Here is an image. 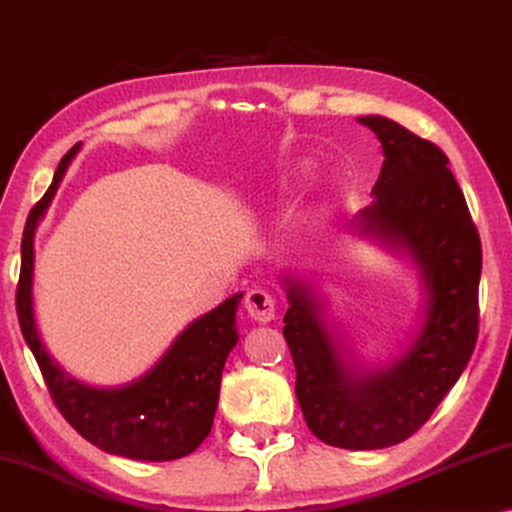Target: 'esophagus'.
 <instances>
[{"label": "esophagus", "instance_id": "34e87169", "mask_svg": "<svg viewBox=\"0 0 512 512\" xmlns=\"http://www.w3.org/2000/svg\"><path fill=\"white\" fill-rule=\"evenodd\" d=\"M244 307H247L249 317L258 324H268L277 314V300L268 289H251L244 296Z\"/></svg>", "mask_w": 512, "mask_h": 512}]
</instances>
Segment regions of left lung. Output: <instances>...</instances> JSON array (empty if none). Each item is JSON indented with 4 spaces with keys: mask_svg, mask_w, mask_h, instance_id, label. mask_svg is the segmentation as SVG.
I'll list each match as a JSON object with an SVG mask.
<instances>
[{
    "mask_svg": "<svg viewBox=\"0 0 512 512\" xmlns=\"http://www.w3.org/2000/svg\"><path fill=\"white\" fill-rule=\"evenodd\" d=\"M382 144L373 205L363 235L412 256L426 291L424 321L401 359L361 368L340 349L303 279L284 277V338L296 366V398L310 431L326 445L380 450L410 438L454 387L478 340L482 249L447 156L384 116H363Z\"/></svg>",
    "mask_w": 512,
    "mask_h": 512,
    "instance_id": "1",
    "label": "left lung"
}]
</instances>
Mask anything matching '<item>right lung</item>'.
Instances as JSON below:
<instances>
[{"mask_svg":"<svg viewBox=\"0 0 512 512\" xmlns=\"http://www.w3.org/2000/svg\"><path fill=\"white\" fill-rule=\"evenodd\" d=\"M76 151L79 144L65 153L53 174V184L27 216L16 291L20 331L39 363L53 403L88 443L109 454L139 461L181 459L198 450L212 431L223 363L240 340L235 312L242 293H235L212 312L195 319L149 373L125 387L95 389L69 377L39 338L32 305V272L34 230L39 219H44Z\"/></svg>","mask_w":512,"mask_h":512,"instance_id":"add662e5","label":"right lung"}]
</instances>
